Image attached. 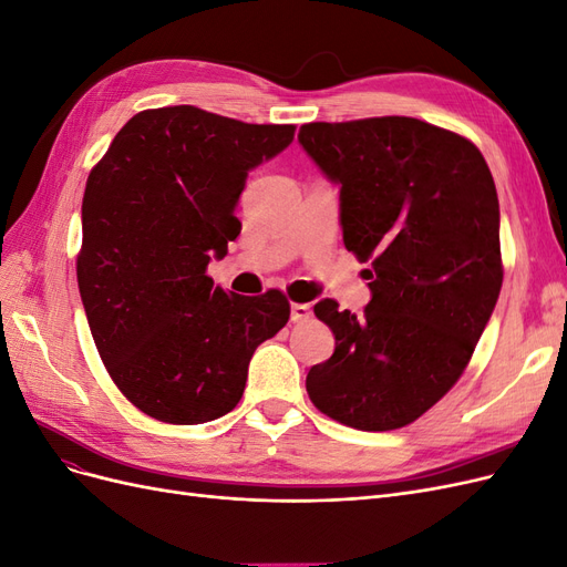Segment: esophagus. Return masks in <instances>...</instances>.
I'll return each instance as SVG.
<instances>
[{"label": "esophagus", "mask_w": 567, "mask_h": 567, "mask_svg": "<svg viewBox=\"0 0 567 567\" xmlns=\"http://www.w3.org/2000/svg\"><path fill=\"white\" fill-rule=\"evenodd\" d=\"M310 315H312V307L307 302H290V321L300 323L305 319H310Z\"/></svg>", "instance_id": "esophagus-1"}]
</instances>
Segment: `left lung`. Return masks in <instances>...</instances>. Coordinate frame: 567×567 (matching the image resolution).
<instances>
[{"label":"left lung","instance_id":"1","mask_svg":"<svg viewBox=\"0 0 567 567\" xmlns=\"http://www.w3.org/2000/svg\"><path fill=\"white\" fill-rule=\"evenodd\" d=\"M298 140L340 184L342 241L371 265L364 315L315 305L336 350L307 394L342 425L398 431L454 388L499 298L492 173L466 136L406 115L307 123Z\"/></svg>","mask_w":567,"mask_h":567}]
</instances>
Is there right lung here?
<instances>
[{"label": "right lung", "instance_id": "right-lung-1", "mask_svg": "<svg viewBox=\"0 0 567 567\" xmlns=\"http://www.w3.org/2000/svg\"><path fill=\"white\" fill-rule=\"evenodd\" d=\"M296 125H250L196 106L136 113L87 177L78 286L109 375L146 416L194 425L229 414L255 348L277 336L281 290L236 296L208 277L241 234L248 173Z\"/></svg>", "mask_w": 567, "mask_h": 567}]
</instances>
